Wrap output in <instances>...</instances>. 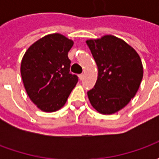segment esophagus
<instances>
[{"mask_svg":"<svg viewBox=\"0 0 159 159\" xmlns=\"http://www.w3.org/2000/svg\"><path fill=\"white\" fill-rule=\"evenodd\" d=\"M83 77H84V75H83V74H80V75H79V79L83 80Z\"/></svg>","mask_w":159,"mask_h":159,"instance_id":"1","label":"esophagus"}]
</instances>
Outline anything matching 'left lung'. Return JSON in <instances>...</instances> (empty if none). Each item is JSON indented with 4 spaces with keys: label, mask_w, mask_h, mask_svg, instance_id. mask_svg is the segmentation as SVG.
<instances>
[{
    "label": "left lung",
    "mask_w": 159,
    "mask_h": 159,
    "mask_svg": "<svg viewBox=\"0 0 159 159\" xmlns=\"http://www.w3.org/2000/svg\"><path fill=\"white\" fill-rule=\"evenodd\" d=\"M98 67V78L88 92L92 107L104 115L122 110L136 94L143 66L134 49L117 36L86 41Z\"/></svg>",
    "instance_id": "1"
}]
</instances>
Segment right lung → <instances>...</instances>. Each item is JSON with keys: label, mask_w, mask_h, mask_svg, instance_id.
I'll list each match as a JSON object with an SVG mask.
<instances>
[{"label": "right lung", "mask_w": 159, "mask_h": 159, "mask_svg": "<svg viewBox=\"0 0 159 159\" xmlns=\"http://www.w3.org/2000/svg\"><path fill=\"white\" fill-rule=\"evenodd\" d=\"M74 42L59 33L34 42L23 57L20 72L30 100L45 112L62 108L78 81L70 73L68 52Z\"/></svg>", "instance_id": "add662e5"}]
</instances>
